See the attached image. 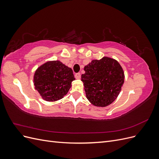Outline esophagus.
I'll use <instances>...</instances> for the list:
<instances>
[{"label": "esophagus", "instance_id": "1", "mask_svg": "<svg viewBox=\"0 0 159 159\" xmlns=\"http://www.w3.org/2000/svg\"><path fill=\"white\" fill-rule=\"evenodd\" d=\"M75 77L76 79L80 80V79L81 78V74H80V73H77V74H75Z\"/></svg>", "mask_w": 159, "mask_h": 159}]
</instances>
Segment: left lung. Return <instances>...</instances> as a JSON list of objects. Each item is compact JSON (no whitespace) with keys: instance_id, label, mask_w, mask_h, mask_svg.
<instances>
[{"instance_id":"left-lung-1","label":"left lung","mask_w":159,"mask_h":159,"mask_svg":"<svg viewBox=\"0 0 159 159\" xmlns=\"http://www.w3.org/2000/svg\"><path fill=\"white\" fill-rule=\"evenodd\" d=\"M81 75L86 98L97 107H106L116 99L124 83L125 75L119 62L109 57L93 60L84 67Z\"/></svg>"}]
</instances>
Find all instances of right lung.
I'll list each match as a JSON object with an SVG mask.
<instances>
[{"label":"right lung","mask_w":159,"mask_h":159,"mask_svg":"<svg viewBox=\"0 0 159 159\" xmlns=\"http://www.w3.org/2000/svg\"><path fill=\"white\" fill-rule=\"evenodd\" d=\"M75 80L73 71L59 60L40 66L34 75L35 89L46 102H56L68 93Z\"/></svg>","instance_id":"obj_1"}]
</instances>
